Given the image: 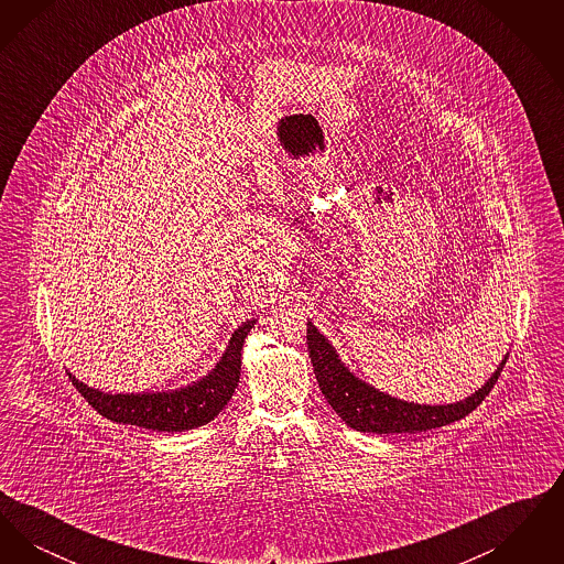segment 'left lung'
I'll return each mask as SVG.
<instances>
[{
	"mask_svg": "<svg viewBox=\"0 0 564 564\" xmlns=\"http://www.w3.org/2000/svg\"><path fill=\"white\" fill-rule=\"evenodd\" d=\"M306 345L325 400L349 427L364 433H416L460 421L486 400L508 361L506 357L482 389L465 402L419 405L389 398L350 375L336 350L329 347V343L311 322L306 325Z\"/></svg>",
	"mask_w": 564,
	"mask_h": 564,
	"instance_id": "left-lung-1",
	"label": "left lung"
}]
</instances>
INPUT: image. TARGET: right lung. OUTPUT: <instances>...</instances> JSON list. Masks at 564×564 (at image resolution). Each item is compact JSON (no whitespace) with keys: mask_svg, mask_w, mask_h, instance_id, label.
<instances>
[{"mask_svg":"<svg viewBox=\"0 0 564 564\" xmlns=\"http://www.w3.org/2000/svg\"><path fill=\"white\" fill-rule=\"evenodd\" d=\"M253 325L256 319H249L232 334L228 349L212 375L173 393L109 395L82 384L72 375L69 378L72 384L80 391L82 398L113 423L169 433L194 430L214 421L224 405L230 402L241 376L242 343Z\"/></svg>","mask_w":564,"mask_h":564,"instance_id":"1","label":"right lung"}]
</instances>
